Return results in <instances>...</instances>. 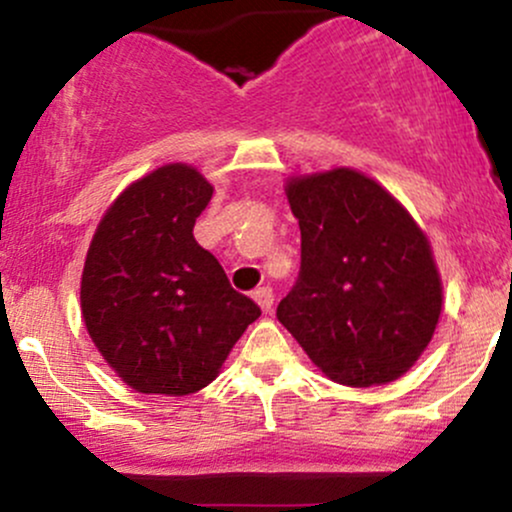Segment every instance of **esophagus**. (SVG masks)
I'll return each mask as SVG.
<instances>
[{
    "instance_id": "esophagus-1",
    "label": "esophagus",
    "mask_w": 512,
    "mask_h": 512,
    "mask_svg": "<svg viewBox=\"0 0 512 512\" xmlns=\"http://www.w3.org/2000/svg\"><path fill=\"white\" fill-rule=\"evenodd\" d=\"M257 301V305L264 310V313H272V305H274V291L267 289V286H262V289L255 291V296H252Z\"/></svg>"
}]
</instances>
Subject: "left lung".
I'll use <instances>...</instances> for the list:
<instances>
[{"mask_svg": "<svg viewBox=\"0 0 512 512\" xmlns=\"http://www.w3.org/2000/svg\"><path fill=\"white\" fill-rule=\"evenodd\" d=\"M286 197L301 226V272L276 317L334 383H392L431 342L443 305L428 238L358 170L291 178Z\"/></svg>", "mask_w": 512, "mask_h": 512, "instance_id": "8db88e82", "label": "left lung"}]
</instances>
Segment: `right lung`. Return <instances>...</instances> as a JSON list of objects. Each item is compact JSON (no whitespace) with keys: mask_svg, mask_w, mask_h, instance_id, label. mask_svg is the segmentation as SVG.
Here are the masks:
<instances>
[{"mask_svg":"<svg viewBox=\"0 0 512 512\" xmlns=\"http://www.w3.org/2000/svg\"><path fill=\"white\" fill-rule=\"evenodd\" d=\"M211 192L187 163L156 168L115 199L88 248L84 325L108 366L144 395L207 387L262 315L192 236Z\"/></svg>","mask_w":512,"mask_h":512,"instance_id":"right-lung-1","label":"right lung"}]
</instances>
